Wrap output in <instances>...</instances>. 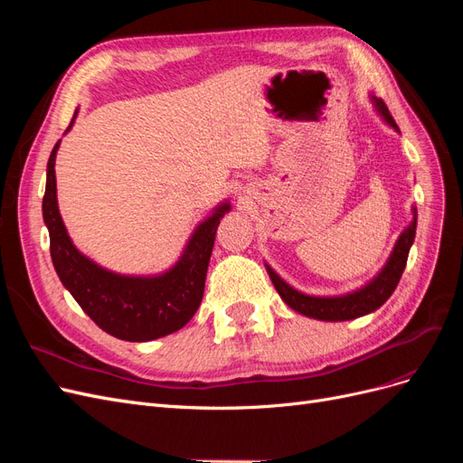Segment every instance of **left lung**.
Segmentation results:
<instances>
[{
  "label": "left lung",
  "mask_w": 463,
  "mask_h": 463,
  "mask_svg": "<svg viewBox=\"0 0 463 463\" xmlns=\"http://www.w3.org/2000/svg\"><path fill=\"white\" fill-rule=\"evenodd\" d=\"M371 100H373L378 114L383 116V119L390 125V128H394L398 131V125H396L394 118L390 116V111L381 98L371 96ZM415 228H417V210L413 206V220L398 237L394 250H392V255H390L388 262L384 264V269L378 272L369 284L359 288L357 291L345 293V296H335V298L307 296V293H301L296 288L286 284L284 279L279 278L269 264H266V270H269V276L272 279L276 291L279 293V298H282L286 301V305H289L293 311H298L305 317H311L317 320H328V322L359 318L363 315H369V313L376 311L378 307L384 305L386 299L392 296V293H394L400 278L403 274L405 262H408L410 249L415 240Z\"/></svg>",
  "instance_id": "obj_1"
}]
</instances>
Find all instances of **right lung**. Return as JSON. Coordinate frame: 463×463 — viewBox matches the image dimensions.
<instances>
[{
    "label": "right lung",
    "mask_w": 463,
    "mask_h": 463,
    "mask_svg": "<svg viewBox=\"0 0 463 463\" xmlns=\"http://www.w3.org/2000/svg\"><path fill=\"white\" fill-rule=\"evenodd\" d=\"M73 121L75 116L67 131ZM60 143H55L48 160L42 214L50 232L52 262L61 284L80 309L114 338L150 342L184 328L203 301L214 235L223 214L230 213V203H220L213 216L194 228L184 255L170 270L158 276L109 272L82 255L65 230L55 193V154Z\"/></svg>",
    "instance_id": "obj_1"
}]
</instances>
